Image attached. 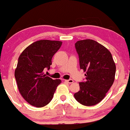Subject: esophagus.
<instances>
[{"label":"esophagus","instance_id":"esophagus-1","mask_svg":"<svg viewBox=\"0 0 130 130\" xmlns=\"http://www.w3.org/2000/svg\"><path fill=\"white\" fill-rule=\"evenodd\" d=\"M66 82H67L68 84H72V83L74 82L73 79H66V80H65Z\"/></svg>","mask_w":130,"mask_h":130}]
</instances>
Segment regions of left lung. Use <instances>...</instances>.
<instances>
[{"instance_id": "8db88e82", "label": "left lung", "mask_w": 130, "mask_h": 130, "mask_svg": "<svg viewBox=\"0 0 130 130\" xmlns=\"http://www.w3.org/2000/svg\"><path fill=\"white\" fill-rule=\"evenodd\" d=\"M75 48L86 77L79 83V91L74 96L84 106H94L104 99L114 82L115 63L111 52L94 40L78 41Z\"/></svg>"}]
</instances>
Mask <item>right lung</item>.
Segmentation results:
<instances>
[{
  "mask_svg": "<svg viewBox=\"0 0 130 130\" xmlns=\"http://www.w3.org/2000/svg\"><path fill=\"white\" fill-rule=\"evenodd\" d=\"M61 45L59 41H37L26 48L19 57L15 77L20 93L31 106H46L61 82L59 79L46 76L43 72L46 68L50 69L52 57Z\"/></svg>",
  "mask_w": 130,
  "mask_h": 130,
  "instance_id": "1",
  "label": "right lung"
}]
</instances>
